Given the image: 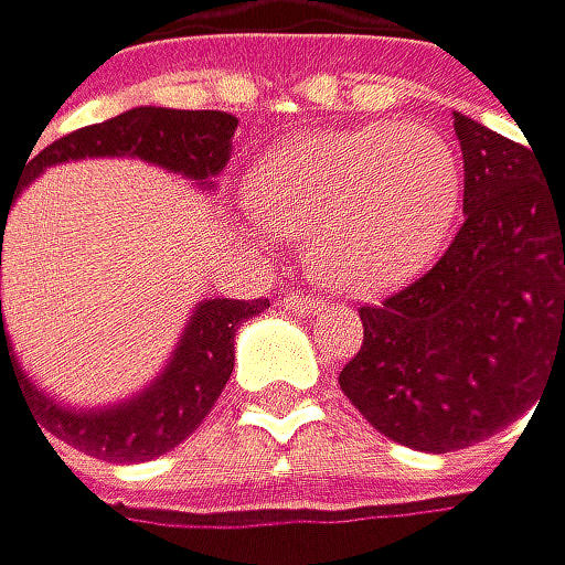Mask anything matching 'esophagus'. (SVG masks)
Returning <instances> with one entry per match:
<instances>
[{
	"label": "esophagus",
	"instance_id": "obj_1",
	"mask_svg": "<svg viewBox=\"0 0 565 565\" xmlns=\"http://www.w3.org/2000/svg\"><path fill=\"white\" fill-rule=\"evenodd\" d=\"M282 310H289V315H315V310H321V300H315L310 294H286Z\"/></svg>",
	"mask_w": 565,
	"mask_h": 565
}]
</instances>
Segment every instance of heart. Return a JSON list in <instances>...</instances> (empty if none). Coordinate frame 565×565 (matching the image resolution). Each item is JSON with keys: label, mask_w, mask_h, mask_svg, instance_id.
Wrapping results in <instances>:
<instances>
[{"label": "heart", "mask_w": 565, "mask_h": 565, "mask_svg": "<svg viewBox=\"0 0 565 565\" xmlns=\"http://www.w3.org/2000/svg\"><path fill=\"white\" fill-rule=\"evenodd\" d=\"M247 205L271 237L300 241L339 294H384L437 255L461 202V157L437 125H360L268 149Z\"/></svg>", "instance_id": "heart-1"}]
</instances>
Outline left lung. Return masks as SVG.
I'll list each match as a JSON object with an SVG mask.
<instances>
[{
    "label": "left lung",
    "mask_w": 565,
    "mask_h": 565,
    "mask_svg": "<svg viewBox=\"0 0 565 565\" xmlns=\"http://www.w3.org/2000/svg\"><path fill=\"white\" fill-rule=\"evenodd\" d=\"M465 223L426 276L360 307L363 345L339 387L395 444L447 455L531 408L565 366V188L531 149L455 115Z\"/></svg>",
    "instance_id": "8db88e82"
}]
</instances>
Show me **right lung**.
<instances>
[{"mask_svg": "<svg viewBox=\"0 0 565 565\" xmlns=\"http://www.w3.org/2000/svg\"><path fill=\"white\" fill-rule=\"evenodd\" d=\"M237 118L226 110H170V107H132L125 115L86 125L44 146L26 163L20 188L30 184L44 167L83 157H139L157 163L170 174H184L195 184L213 188V178L226 167L230 146H234ZM20 188L13 195H20ZM13 195H0V265L2 234L9 220ZM268 307V300H202L191 310L184 335L163 374L139 391L136 398L110 408H65L52 402L38 384L17 366L13 345H9L2 324L0 300V387L9 374L30 405V416L52 437L86 450L100 461H149L167 455L184 437H191L209 408L216 405L223 387L234 374V335L244 321ZM47 440V437H44Z\"/></svg>", "mask_w": 565, "mask_h": 565, "instance_id": "1", "label": "right lung"}]
</instances>
